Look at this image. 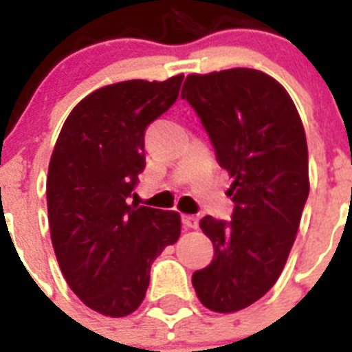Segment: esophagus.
Wrapping results in <instances>:
<instances>
[{
    "label": "esophagus",
    "instance_id": "esophagus-1",
    "mask_svg": "<svg viewBox=\"0 0 352 352\" xmlns=\"http://www.w3.org/2000/svg\"><path fill=\"white\" fill-rule=\"evenodd\" d=\"M182 220H183V223H185L186 227H190V229H197L199 227V220L195 219L194 214H183Z\"/></svg>",
    "mask_w": 352,
    "mask_h": 352
}]
</instances>
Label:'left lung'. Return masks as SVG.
<instances>
[{
	"label": "left lung",
	"instance_id": "left-lung-1",
	"mask_svg": "<svg viewBox=\"0 0 352 352\" xmlns=\"http://www.w3.org/2000/svg\"><path fill=\"white\" fill-rule=\"evenodd\" d=\"M234 182L229 222L206 214L210 266L192 275L213 312H238L273 287L289 257L309 197V149L296 105L282 84L254 68L192 74L182 89Z\"/></svg>",
	"mask_w": 352,
	"mask_h": 352
}]
</instances>
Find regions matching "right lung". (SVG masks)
Wrapping results in <instances>:
<instances>
[{"instance_id":"right-lung-1","label":"right lung","mask_w":352,"mask_h":352,"mask_svg":"<svg viewBox=\"0 0 352 352\" xmlns=\"http://www.w3.org/2000/svg\"><path fill=\"white\" fill-rule=\"evenodd\" d=\"M182 80L96 89L68 114L52 151L47 211L56 259L72 291L104 316L138 310L151 263L182 232L176 211L129 201L146 167V129L176 102Z\"/></svg>"}]
</instances>
